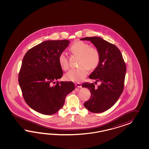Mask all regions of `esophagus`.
<instances>
[{
  "label": "esophagus",
  "instance_id": "esophagus-1",
  "mask_svg": "<svg viewBox=\"0 0 149 149\" xmlns=\"http://www.w3.org/2000/svg\"><path fill=\"white\" fill-rule=\"evenodd\" d=\"M75 86L77 88H81L82 87V85L80 83H76L75 84Z\"/></svg>",
  "mask_w": 149,
  "mask_h": 149
}]
</instances>
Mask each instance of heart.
Wrapping results in <instances>:
<instances>
[{
	"label": "heart",
	"instance_id": "b5f03b06",
	"mask_svg": "<svg viewBox=\"0 0 149 149\" xmlns=\"http://www.w3.org/2000/svg\"><path fill=\"white\" fill-rule=\"evenodd\" d=\"M70 50L73 54L80 57L78 68L70 69L65 75L66 80L74 82L82 81L88 72V69H94L99 64L100 54L96 48L90 47L87 43L77 41L72 44ZM59 64L61 68L66 70L69 68L67 57L64 53H61L58 57Z\"/></svg>",
	"mask_w": 149,
	"mask_h": 149
}]
</instances>
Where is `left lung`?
Here are the masks:
<instances>
[{"mask_svg": "<svg viewBox=\"0 0 149 149\" xmlns=\"http://www.w3.org/2000/svg\"><path fill=\"white\" fill-rule=\"evenodd\" d=\"M81 40L91 41L100 54V62L89 78L100 82L97 88L93 83H84L82 87L88 88L90 99L84 107L93 113H103L111 108L122 94L126 72V66L120 50L103 39L85 37Z\"/></svg>", "mask_w": 149, "mask_h": 149, "instance_id": "8db88e82", "label": "left lung"}]
</instances>
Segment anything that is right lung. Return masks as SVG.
Listing matches in <instances>:
<instances>
[{"instance_id": "obj_1", "label": "right lung", "mask_w": 149, "mask_h": 149, "mask_svg": "<svg viewBox=\"0 0 149 149\" xmlns=\"http://www.w3.org/2000/svg\"><path fill=\"white\" fill-rule=\"evenodd\" d=\"M67 40L43 41L28 50L22 60L18 82L26 103L32 109L51 115L63 107L65 98L75 88L71 81H56L63 73L58 57Z\"/></svg>"}]
</instances>
